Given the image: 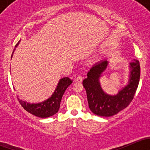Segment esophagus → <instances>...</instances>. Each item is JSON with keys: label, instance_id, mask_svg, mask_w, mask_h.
I'll list each match as a JSON object with an SVG mask.
<instances>
[{"label": "esophagus", "instance_id": "34e87169", "mask_svg": "<svg viewBox=\"0 0 150 150\" xmlns=\"http://www.w3.org/2000/svg\"><path fill=\"white\" fill-rule=\"evenodd\" d=\"M75 81H76L77 82H78V83L82 82V81H83L82 76H81V75H78V76L76 78V79H75Z\"/></svg>", "mask_w": 150, "mask_h": 150}]
</instances>
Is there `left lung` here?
<instances>
[{
    "mask_svg": "<svg viewBox=\"0 0 150 150\" xmlns=\"http://www.w3.org/2000/svg\"><path fill=\"white\" fill-rule=\"evenodd\" d=\"M107 65V60L96 63L88 72L87 78L83 81L91 111L102 117L114 115L129 105L134 99L140 78L139 62L134 59L130 63L131 69L128 84L115 96L107 94L101 88L99 78Z\"/></svg>",
    "mask_w": 150,
    "mask_h": 150,
    "instance_id": "left-lung-1",
    "label": "left lung"
}]
</instances>
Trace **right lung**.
Returning a JSON list of instances; mask_svg holds the SVG:
<instances>
[{"mask_svg": "<svg viewBox=\"0 0 150 150\" xmlns=\"http://www.w3.org/2000/svg\"><path fill=\"white\" fill-rule=\"evenodd\" d=\"M19 40L15 46V48L19 45ZM15 48L13 49L14 51ZM13 53L11 54L13 55ZM72 83V80L69 79V78H62L59 82L58 86L56 88L55 91L52 94V96L47 99L46 101L41 102L38 104H30L24 101L19 100L22 107L25 109L26 111L34 115L37 116L39 117H48L50 116L54 115V114L57 112L59 110L60 107V102H61L63 94L68 86Z\"/></svg>", "mask_w": 150, "mask_h": 150, "instance_id": "obj_1", "label": "right lung"}]
</instances>
